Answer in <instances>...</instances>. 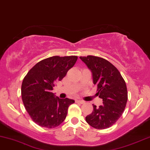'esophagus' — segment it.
I'll return each mask as SVG.
<instances>
[{
  "label": "esophagus",
  "mask_w": 150,
  "mask_h": 150,
  "mask_svg": "<svg viewBox=\"0 0 150 150\" xmlns=\"http://www.w3.org/2000/svg\"><path fill=\"white\" fill-rule=\"evenodd\" d=\"M76 103H81V104H83V103H85L84 101H82V100H76Z\"/></svg>",
  "instance_id": "esophagus-1"
}]
</instances>
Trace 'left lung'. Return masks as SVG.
I'll return each mask as SVG.
<instances>
[{
	"label": "left lung",
	"mask_w": 150,
	"mask_h": 150,
	"mask_svg": "<svg viewBox=\"0 0 150 150\" xmlns=\"http://www.w3.org/2000/svg\"><path fill=\"white\" fill-rule=\"evenodd\" d=\"M80 59L91 70L97 95L103 104L93 105V111L86 117V121L96 129L108 128L120 118L127 100V87L118 69L106 59L88 55Z\"/></svg>",
	"instance_id": "obj_1"
}]
</instances>
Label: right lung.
I'll return each mask as SVG.
<instances>
[{"mask_svg":"<svg viewBox=\"0 0 150 150\" xmlns=\"http://www.w3.org/2000/svg\"><path fill=\"white\" fill-rule=\"evenodd\" d=\"M77 56H53L39 62L28 72L21 87L22 99L31 118L40 126L53 128L64 121L73 99L52 93L55 83L75 65Z\"/></svg>","mask_w":150,"mask_h":150,"instance_id":"1","label":"right lung"}]
</instances>
